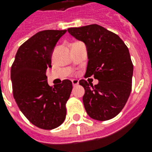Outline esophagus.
Returning a JSON list of instances; mask_svg holds the SVG:
<instances>
[{
    "instance_id": "1",
    "label": "esophagus",
    "mask_w": 152,
    "mask_h": 152,
    "mask_svg": "<svg viewBox=\"0 0 152 152\" xmlns=\"http://www.w3.org/2000/svg\"><path fill=\"white\" fill-rule=\"evenodd\" d=\"M72 82L73 86H76L79 84V81H78L77 80H72Z\"/></svg>"
}]
</instances>
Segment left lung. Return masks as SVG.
I'll list each match as a JSON object with an SVG mask.
<instances>
[{
    "mask_svg": "<svg viewBox=\"0 0 152 152\" xmlns=\"http://www.w3.org/2000/svg\"><path fill=\"white\" fill-rule=\"evenodd\" d=\"M67 31L85 43L88 64L86 76H94L93 86L85 80L83 103L87 114L104 121L116 116L124 108L132 89L134 66L127 46L119 36L97 24L71 28Z\"/></svg>",
    "mask_w": 152,
    "mask_h": 152,
    "instance_id": "8db88e82",
    "label": "left lung"
}]
</instances>
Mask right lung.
Here are the masks:
<instances>
[{
    "instance_id": "right-lung-1",
    "label": "right lung",
    "mask_w": 152,
    "mask_h": 152,
    "mask_svg": "<svg viewBox=\"0 0 152 152\" xmlns=\"http://www.w3.org/2000/svg\"><path fill=\"white\" fill-rule=\"evenodd\" d=\"M66 30L41 31L18 48L11 66L12 86L18 108L31 124L43 129H53L66 118V103L72 90L69 80L51 87L46 70L51 56Z\"/></svg>"
}]
</instances>
